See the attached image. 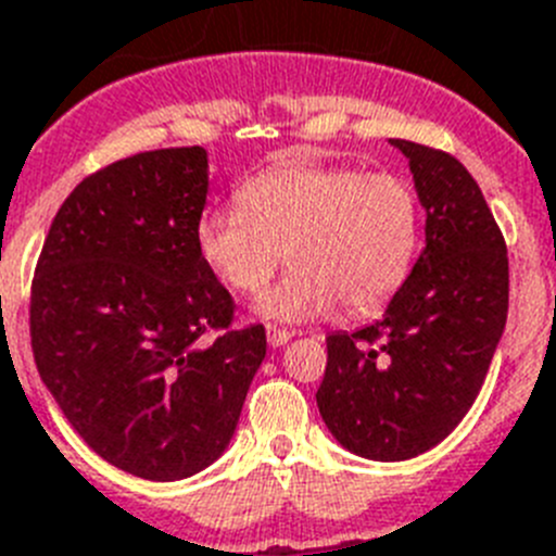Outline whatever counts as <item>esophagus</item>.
<instances>
[{"instance_id": "1", "label": "esophagus", "mask_w": 556, "mask_h": 556, "mask_svg": "<svg viewBox=\"0 0 556 556\" xmlns=\"http://www.w3.org/2000/svg\"><path fill=\"white\" fill-rule=\"evenodd\" d=\"M289 339H292V331H287V328H275V326H267V342L273 348H281L287 345Z\"/></svg>"}]
</instances>
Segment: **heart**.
Segmentation results:
<instances>
[{
	"label": "heart",
	"instance_id": "1",
	"mask_svg": "<svg viewBox=\"0 0 556 556\" xmlns=\"http://www.w3.org/2000/svg\"><path fill=\"white\" fill-rule=\"evenodd\" d=\"M239 205L198 219L200 262L236 294H258L281 267L292 269L258 301L275 323H306L339 303L365 314L404 287L420 244L415 189L392 172L287 161L236 191Z\"/></svg>",
	"mask_w": 556,
	"mask_h": 556
}]
</instances>
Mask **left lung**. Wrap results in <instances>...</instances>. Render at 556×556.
<instances>
[{"mask_svg":"<svg viewBox=\"0 0 556 556\" xmlns=\"http://www.w3.org/2000/svg\"><path fill=\"white\" fill-rule=\"evenodd\" d=\"M426 208V248L384 317L328 333L317 406L356 456L401 462L443 443L479 395L507 326V244L470 172L392 139Z\"/></svg>","mask_w":556,"mask_h":556,"instance_id":"1","label":"left lung"}]
</instances>
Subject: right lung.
I'll use <instances>...</instances> for the list:
<instances>
[{
  "label": "right lung",
  "instance_id": "obj_1",
  "mask_svg": "<svg viewBox=\"0 0 556 556\" xmlns=\"http://www.w3.org/2000/svg\"><path fill=\"white\" fill-rule=\"evenodd\" d=\"M203 147L136 152L88 175L52 219L29 294L43 384L72 429L132 476L200 473L233 437L267 353L200 262Z\"/></svg>",
  "mask_w": 556,
  "mask_h": 556
}]
</instances>
